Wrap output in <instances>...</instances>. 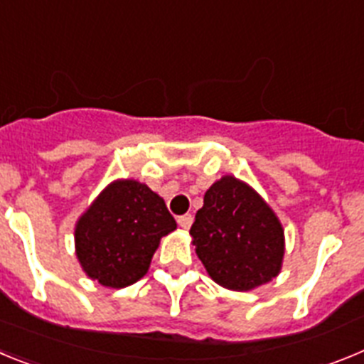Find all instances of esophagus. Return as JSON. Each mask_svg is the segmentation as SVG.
Listing matches in <instances>:
<instances>
[{"instance_id":"obj_1","label":"esophagus","mask_w":364,"mask_h":364,"mask_svg":"<svg viewBox=\"0 0 364 364\" xmlns=\"http://www.w3.org/2000/svg\"><path fill=\"white\" fill-rule=\"evenodd\" d=\"M176 222H178V226L182 228V230H189L193 224V215H189V213L182 215V217H178V220Z\"/></svg>"}]
</instances>
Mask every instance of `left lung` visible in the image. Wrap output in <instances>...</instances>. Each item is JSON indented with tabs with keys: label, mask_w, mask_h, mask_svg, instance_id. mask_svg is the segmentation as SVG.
Wrapping results in <instances>:
<instances>
[{
	"label": "left lung",
	"mask_w": 364,
	"mask_h": 364,
	"mask_svg": "<svg viewBox=\"0 0 364 364\" xmlns=\"http://www.w3.org/2000/svg\"><path fill=\"white\" fill-rule=\"evenodd\" d=\"M189 235L208 275L222 288L255 290L281 273V220L252 186L233 175L205 191Z\"/></svg>",
	"instance_id": "8db88e82"
}]
</instances>
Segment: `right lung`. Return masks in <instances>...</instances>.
Here are the masks:
<instances>
[{"mask_svg":"<svg viewBox=\"0 0 364 364\" xmlns=\"http://www.w3.org/2000/svg\"><path fill=\"white\" fill-rule=\"evenodd\" d=\"M175 230L160 195L134 178H118L76 220V259L87 277L118 290L146 275L160 239Z\"/></svg>","mask_w":364,"mask_h":364,"instance_id":"right-lung-1","label":"right lung"}]
</instances>
